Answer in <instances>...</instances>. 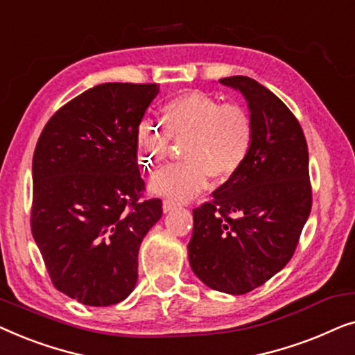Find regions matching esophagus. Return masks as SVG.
Segmentation results:
<instances>
[{"instance_id": "esophagus-1", "label": "esophagus", "mask_w": 355, "mask_h": 355, "mask_svg": "<svg viewBox=\"0 0 355 355\" xmlns=\"http://www.w3.org/2000/svg\"><path fill=\"white\" fill-rule=\"evenodd\" d=\"M176 207H178V205H176V203H174L173 200H164V202H163V211H164V213L173 211Z\"/></svg>"}]
</instances>
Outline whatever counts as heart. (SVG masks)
I'll return each instance as SVG.
<instances>
[{"label": "heart", "instance_id": "obj_1", "mask_svg": "<svg viewBox=\"0 0 355 355\" xmlns=\"http://www.w3.org/2000/svg\"><path fill=\"white\" fill-rule=\"evenodd\" d=\"M181 142L184 159L169 164L150 181V191L173 202H187L207 187L210 174L227 179L239 171L254 144V121L239 103L192 90L168 100L163 125L144 119L137 128L139 164L155 169Z\"/></svg>", "mask_w": 355, "mask_h": 355}]
</instances>
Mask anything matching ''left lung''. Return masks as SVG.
Masks as SVG:
<instances>
[{
    "label": "left lung",
    "mask_w": 355,
    "mask_h": 355,
    "mask_svg": "<svg viewBox=\"0 0 355 355\" xmlns=\"http://www.w3.org/2000/svg\"><path fill=\"white\" fill-rule=\"evenodd\" d=\"M220 84L244 95L254 144L239 171L193 210L189 263L208 288L245 294L284 268L312 208L309 150L299 121L259 82L245 76Z\"/></svg>",
    "instance_id": "left-lung-1"
}]
</instances>
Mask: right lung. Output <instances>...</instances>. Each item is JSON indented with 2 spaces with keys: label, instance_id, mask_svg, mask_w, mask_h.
Masks as SVG:
<instances>
[{
  "label": "right lung",
  "instance_id": "1",
  "mask_svg": "<svg viewBox=\"0 0 355 355\" xmlns=\"http://www.w3.org/2000/svg\"><path fill=\"white\" fill-rule=\"evenodd\" d=\"M157 84L96 85L48 121L32 162V236L55 288L108 307L132 293L162 200L139 202L137 128Z\"/></svg>",
  "mask_w": 355,
  "mask_h": 355
}]
</instances>
